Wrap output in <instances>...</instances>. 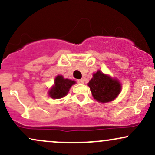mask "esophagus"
Wrapping results in <instances>:
<instances>
[{
	"label": "esophagus",
	"mask_w": 155,
	"mask_h": 155,
	"mask_svg": "<svg viewBox=\"0 0 155 155\" xmlns=\"http://www.w3.org/2000/svg\"><path fill=\"white\" fill-rule=\"evenodd\" d=\"M77 82L79 84H84V80L83 79H79V80H77Z\"/></svg>",
	"instance_id": "1"
}]
</instances>
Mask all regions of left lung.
Listing matches in <instances>:
<instances>
[{"instance_id": "8db88e82", "label": "left lung", "mask_w": 155, "mask_h": 155, "mask_svg": "<svg viewBox=\"0 0 155 155\" xmlns=\"http://www.w3.org/2000/svg\"><path fill=\"white\" fill-rule=\"evenodd\" d=\"M93 97L98 102L107 103L113 101L121 91L118 80L98 71L93 75L88 83Z\"/></svg>"}]
</instances>
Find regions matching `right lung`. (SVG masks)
I'll use <instances>...</instances> for the list:
<instances>
[{"mask_svg":"<svg viewBox=\"0 0 155 155\" xmlns=\"http://www.w3.org/2000/svg\"><path fill=\"white\" fill-rule=\"evenodd\" d=\"M76 81L68 79H64L62 75H58L54 79V84L48 91L49 96L54 99L62 98L67 96L70 88Z\"/></svg>","mask_w":155,"mask_h":155,"instance_id":"add662e5","label":"right lung"}]
</instances>
